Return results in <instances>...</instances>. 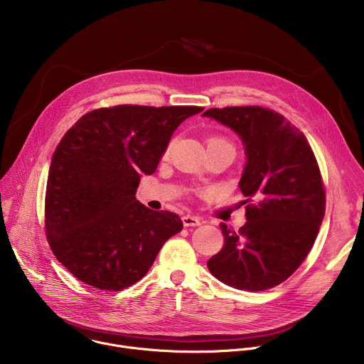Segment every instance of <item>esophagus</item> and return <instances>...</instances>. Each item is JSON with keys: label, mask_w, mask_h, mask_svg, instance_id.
<instances>
[{"label": "esophagus", "mask_w": 364, "mask_h": 364, "mask_svg": "<svg viewBox=\"0 0 364 364\" xmlns=\"http://www.w3.org/2000/svg\"><path fill=\"white\" fill-rule=\"evenodd\" d=\"M183 225H184L186 228H188V226H200V225H201V220H200V218H197V216L186 215V216H183Z\"/></svg>", "instance_id": "34e87169"}]
</instances>
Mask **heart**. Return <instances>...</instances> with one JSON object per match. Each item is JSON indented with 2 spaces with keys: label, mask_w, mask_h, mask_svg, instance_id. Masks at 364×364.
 Wrapping results in <instances>:
<instances>
[{
  "label": "heart",
  "mask_w": 364,
  "mask_h": 364,
  "mask_svg": "<svg viewBox=\"0 0 364 364\" xmlns=\"http://www.w3.org/2000/svg\"><path fill=\"white\" fill-rule=\"evenodd\" d=\"M209 142H218V144H225V145H229V146H232L233 148V145H232V142L229 141V139H226V138H223V136H212L209 141H207V144ZM235 149V148H233Z\"/></svg>",
  "instance_id": "obj_1"
}]
</instances>
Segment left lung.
<instances>
[{"label":"left lung","mask_w":364,"mask_h":364,"mask_svg":"<svg viewBox=\"0 0 364 364\" xmlns=\"http://www.w3.org/2000/svg\"><path fill=\"white\" fill-rule=\"evenodd\" d=\"M242 138L247 163L239 187L246 223L220 225L225 245L209 271L236 289L265 291L288 279L313 247L326 213V188L305 135L284 115L262 107L207 109Z\"/></svg>","instance_id":"obj_1"}]
</instances>
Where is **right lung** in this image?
<instances>
[{
	"mask_svg": "<svg viewBox=\"0 0 364 364\" xmlns=\"http://www.w3.org/2000/svg\"><path fill=\"white\" fill-rule=\"evenodd\" d=\"M201 107L117 105L85 114L60 139L47 177L46 237L79 281L121 291L152 267L181 232L178 215L141 204V176H151L173 132Z\"/></svg>",
	"mask_w": 364,
	"mask_h": 364,
	"instance_id": "add662e5",
	"label": "right lung"
}]
</instances>
